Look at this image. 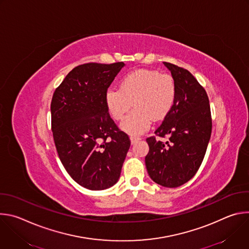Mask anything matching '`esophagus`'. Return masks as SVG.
<instances>
[{"mask_svg":"<svg viewBox=\"0 0 249 249\" xmlns=\"http://www.w3.org/2000/svg\"><path fill=\"white\" fill-rule=\"evenodd\" d=\"M130 140H131V143H132V144H135L137 141L141 140V137H139V136H135V135H132V136L130 137Z\"/></svg>","mask_w":249,"mask_h":249,"instance_id":"esophagus-1","label":"esophagus"}]
</instances>
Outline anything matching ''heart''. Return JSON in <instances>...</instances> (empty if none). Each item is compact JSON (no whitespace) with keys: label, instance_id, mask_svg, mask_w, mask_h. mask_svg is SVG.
Segmentation results:
<instances>
[{"label":"heart","instance_id":"obj_1","mask_svg":"<svg viewBox=\"0 0 249 249\" xmlns=\"http://www.w3.org/2000/svg\"><path fill=\"white\" fill-rule=\"evenodd\" d=\"M177 95V85L169 74L158 70L140 69L124 75L119 88H109L104 93L106 110L112 119L120 121L123 131L137 135L149 129L154 120L163 119L172 109Z\"/></svg>","mask_w":249,"mask_h":249}]
</instances>
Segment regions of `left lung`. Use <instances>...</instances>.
<instances>
[{
    "label": "left lung",
    "mask_w": 249,
    "mask_h": 249,
    "mask_svg": "<svg viewBox=\"0 0 249 249\" xmlns=\"http://www.w3.org/2000/svg\"><path fill=\"white\" fill-rule=\"evenodd\" d=\"M177 85V95L170 112L155 135L147 138L149 153L145 158L151 178L158 184L174 188L198 171L212 133L209 97L205 89L188 70L163 62ZM168 137L163 143L156 137Z\"/></svg>",
    "instance_id": "left-lung-1"
}]
</instances>
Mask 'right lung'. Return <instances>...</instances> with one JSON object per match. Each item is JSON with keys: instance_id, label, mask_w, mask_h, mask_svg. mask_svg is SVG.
<instances>
[{"instance_id": "1", "label": "right lung", "mask_w": 249, "mask_h": 249, "mask_svg": "<svg viewBox=\"0 0 249 249\" xmlns=\"http://www.w3.org/2000/svg\"><path fill=\"white\" fill-rule=\"evenodd\" d=\"M123 62L75 67L55 89L51 129L59 159L81 186L103 190L114 185L131 142L106 110L104 93Z\"/></svg>"}]
</instances>
